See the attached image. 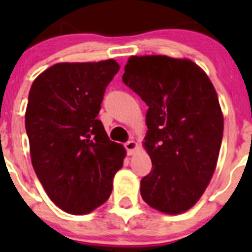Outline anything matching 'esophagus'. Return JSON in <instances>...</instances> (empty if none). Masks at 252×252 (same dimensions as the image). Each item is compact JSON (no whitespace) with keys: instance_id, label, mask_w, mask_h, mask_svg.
Here are the masks:
<instances>
[{"instance_id":"esophagus-1","label":"esophagus","mask_w":252,"mask_h":252,"mask_svg":"<svg viewBox=\"0 0 252 252\" xmlns=\"http://www.w3.org/2000/svg\"><path fill=\"white\" fill-rule=\"evenodd\" d=\"M125 148H126V150H127L128 155H133V154H135V151L137 150V148H139V145H137L136 141L130 140V141H127L126 144H125Z\"/></svg>"}]
</instances>
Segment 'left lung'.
<instances>
[{"mask_svg":"<svg viewBox=\"0 0 252 252\" xmlns=\"http://www.w3.org/2000/svg\"><path fill=\"white\" fill-rule=\"evenodd\" d=\"M122 81L149 106L142 145L153 169L141 179L142 199L180 215L203 195L217 166L223 113L212 82L187 58H128Z\"/></svg>","mask_w":252,"mask_h":252,"instance_id":"obj_1","label":"left lung"}]
</instances>
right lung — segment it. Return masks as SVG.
Returning <instances> with one entry per match:
<instances>
[{
  "instance_id": "obj_1",
  "label": "right lung",
  "mask_w": 252,
  "mask_h": 252,
  "mask_svg": "<svg viewBox=\"0 0 252 252\" xmlns=\"http://www.w3.org/2000/svg\"><path fill=\"white\" fill-rule=\"evenodd\" d=\"M120 70L113 59L58 63L36 77L25 112L31 164L46 194L70 215L110 198L126 150L97 120L104 91Z\"/></svg>"
}]
</instances>
